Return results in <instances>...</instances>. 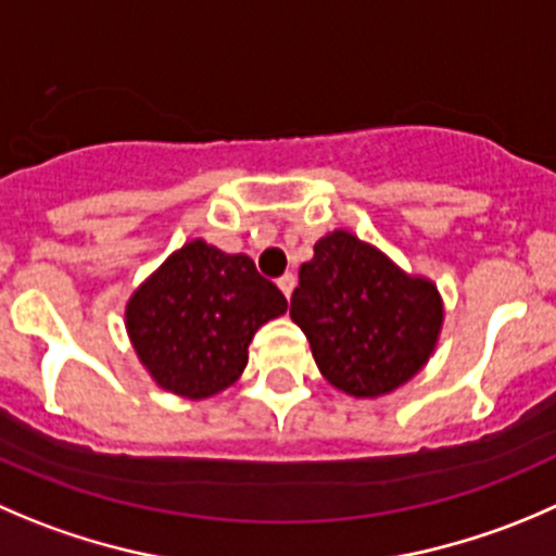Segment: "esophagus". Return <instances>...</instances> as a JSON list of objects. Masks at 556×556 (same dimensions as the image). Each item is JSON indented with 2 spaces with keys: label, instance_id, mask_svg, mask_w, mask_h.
<instances>
[{
  "label": "esophagus",
  "instance_id": "34e87169",
  "mask_svg": "<svg viewBox=\"0 0 556 556\" xmlns=\"http://www.w3.org/2000/svg\"><path fill=\"white\" fill-rule=\"evenodd\" d=\"M277 285H279V290L285 293V299H290V293H293V288H295V277L293 274H282V277L277 279Z\"/></svg>",
  "mask_w": 556,
  "mask_h": 556
}]
</instances>
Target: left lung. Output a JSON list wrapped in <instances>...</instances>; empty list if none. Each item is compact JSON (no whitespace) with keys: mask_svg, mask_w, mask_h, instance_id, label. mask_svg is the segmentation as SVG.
<instances>
[{"mask_svg":"<svg viewBox=\"0 0 556 556\" xmlns=\"http://www.w3.org/2000/svg\"><path fill=\"white\" fill-rule=\"evenodd\" d=\"M290 317L333 388L375 399L427 366L445 306L432 279L407 274L350 230H331L317 239L312 261L301 263Z\"/></svg>","mask_w":556,"mask_h":556,"instance_id":"1","label":"left lung"}]
</instances>
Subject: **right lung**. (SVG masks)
Returning <instances> with one entry per match:
<instances>
[{
	"instance_id": "1",
	"label": "right lung",
	"mask_w": 556,
	"mask_h": 556,
	"mask_svg": "<svg viewBox=\"0 0 556 556\" xmlns=\"http://www.w3.org/2000/svg\"><path fill=\"white\" fill-rule=\"evenodd\" d=\"M285 312V295L250 257L192 239L135 288L124 326L149 377L198 402L239 380L255 331Z\"/></svg>"
}]
</instances>
